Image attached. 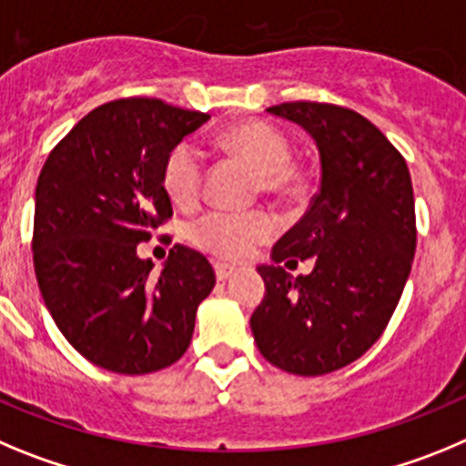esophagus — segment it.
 <instances>
[{
  "label": "esophagus",
  "instance_id": "1",
  "mask_svg": "<svg viewBox=\"0 0 466 466\" xmlns=\"http://www.w3.org/2000/svg\"><path fill=\"white\" fill-rule=\"evenodd\" d=\"M232 274H234L232 267H228V264H216V279L218 280H228Z\"/></svg>",
  "mask_w": 466,
  "mask_h": 466
}]
</instances>
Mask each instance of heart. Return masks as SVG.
Returning a JSON list of instances; mask_svg holds the SVG:
<instances>
[{"label": "heart", "instance_id": "heart-1", "mask_svg": "<svg viewBox=\"0 0 466 466\" xmlns=\"http://www.w3.org/2000/svg\"><path fill=\"white\" fill-rule=\"evenodd\" d=\"M228 153L248 162L259 174L267 195H292L299 178L290 167V144L276 127L259 120H246L220 137ZM204 157L190 141H181L167 153L162 165V187L176 207L187 208L202 192ZM187 241L220 262H241L250 258L274 234V220L259 211H208L195 218L186 229Z\"/></svg>", "mask_w": 466, "mask_h": 466}]
</instances>
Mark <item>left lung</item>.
<instances>
[{
	"label": "left lung",
	"mask_w": 466,
	"mask_h": 466,
	"mask_svg": "<svg viewBox=\"0 0 466 466\" xmlns=\"http://www.w3.org/2000/svg\"><path fill=\"white\" fill-rule=\"evenodd\" d=\"M299 125L320 155V192L259 264L264 299L250 316L267 362L322 376L362 358L395 313L416 253V204L400 150L350 108L290 102L267 108ZM314 259L311 275L284 271ZM286 266L283 268L282 264Z\"/></svg>",
	"instance_id": "1"
}]
</instances>
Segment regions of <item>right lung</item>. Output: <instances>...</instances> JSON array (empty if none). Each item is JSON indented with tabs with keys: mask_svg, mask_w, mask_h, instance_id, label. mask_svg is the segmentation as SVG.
I'll list each match as a JSON object with an SVG mask.
<instances>
[{
	"mask_svg": "<svg viewBox=\"0 0 466 466\" xmlns=\"http://www.w3.org/2000/svg\"><path fill=\"white\" fill-rule=\"evenodd\" d=\"M208 113L160 99H118L74 125L48 155L35 192V271L66 341L116 374L181 360L197 306L216 285L208 259L174 246L162 271L137 255L171 216L162 165Z\"/></svg>",
	"mask_w": 466,
	"mask_h": 466,
	"instance_id": "add662e5",
	"label": "right lung"
}]
</instances>
